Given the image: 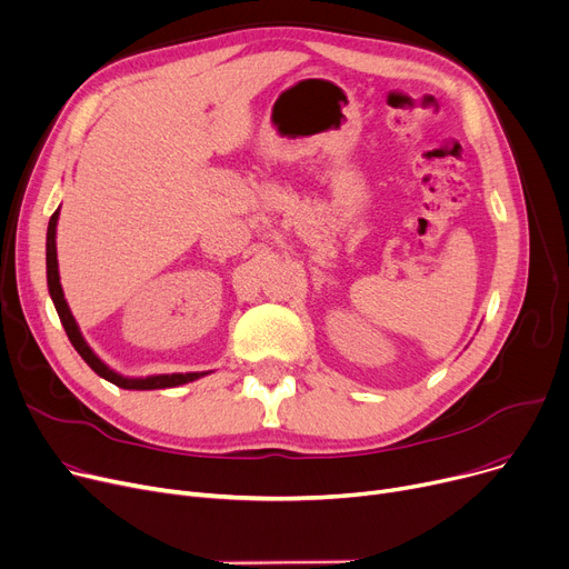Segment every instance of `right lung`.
Instances as JSON below:
<instances>
[{"instance_id": "obj_1", "label": "right lung", "mask_w": 569, "mask_h": 569, "mask_svg": "<svg viewBox=\"0 0 569 569\" xmlns=\"http://www.w3.org/2000/svg\"><path fill=\"white\" fill-rule=\"evenodd\" d=\"M57 219H59V209L50 217L48 223V237H46V267H48V290L52 297V305L57 309L59 320H62L64 330L69 341L73 343V348L78 350V355L82 360L89 365L94 373H99L101 378H106L108 382L122 387V390H166V387H177V385H184L191 380H198L202 376H207V371H196V373H161V376H147V378H127L122 373L112 371L106 362H101L97 352L87 346V341L82 339L80 330H78V322L64 300V290L62 283H59V267H57V244H54V234H57Z\"/></svg>"}]
</instances>
